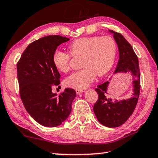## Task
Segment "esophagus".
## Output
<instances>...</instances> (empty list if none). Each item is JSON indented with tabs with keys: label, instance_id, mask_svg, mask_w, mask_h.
<instances>
[{
	"label": "esophagus",
	"instance_id": "34e87169",
	"mask_svg": "<svg viewBox=\"0 0 158 158\" xmlns=\"http://www.w3.org/2000/svg\"><path fill=\"white\" fill-rule=\"evenodd\" d=\"M75 91H76V92H77V94H79L82 93V92H85L83 89H76Z\"/></svg>",
	"mask_w": 158,
	"mask_h": 158
}]
</instances>
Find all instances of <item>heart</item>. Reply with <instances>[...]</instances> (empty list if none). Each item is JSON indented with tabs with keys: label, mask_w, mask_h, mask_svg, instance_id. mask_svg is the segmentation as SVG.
Returning a JSON list of instances; mask_svg holds the SVG:
<instances>
[{
	"label": "heart",
	"mask_w": 158,
	"mask_h": 158,
	"mask_svg": "<svg viewBox=\"0 0 158 158\" xmlns=\"http://www.w3.org/2000/svg\"><path fill=\"white\" fill-rule=\"evenodd\" d=\"M69 50L73 56H81V69L71 73L65 79L66 86L75 89H85L93 81L94 77H102L108 72L114 64L117 45L110 36L84 37L69 44ZM71 56L60 50H55L52 61L58 71L69 70Z\"/></svg>",
	"instance_id": "obj_1"
}]
</instances>
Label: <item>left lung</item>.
Here are the masks:
<instances>
[{"label":"left lung","instance_id":"8db88e82","mask_svg":"<svg viewBox=\"0 0 158 158\" xmlns=\"http://www.w3.org/2000/svg\"><path fill=\"white\" fill-rule=\"evenodd\" d=\"M109 31L113 34L119 50V60L114 73H131L134 79L133 96L126 100L118 101L108 98L107 90L109 81L101 84L95 89L98 99L93 107L94 114L101 124L115 128L123 124L136 108L140 92V72L138 58L131 45L121 34L113 30Z\"/></svg>","mask_w":158,"mask_h":158}]
</instances>
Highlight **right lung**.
Here are the masks:
<instances>
[{"label": "right lung", "instance_id": "right-lung-1", "mask_svg": "<svg viewBox=\"0 0 158 158\" xmlns=\"http://www.w3.org/2000/svg\"><path fill=\"white\" fill-rule=\"evenodd\" d=\"M60 35H49L34 41L17 63L19 94L29 114L40 124L56 127L67 119L76 97L74 89L66 88L59 95L52 87L60 84V75L52 56L60 44L69 41Z\"/></svg>", "mask_w": 158, "mask_h": 158}]
</instances>
